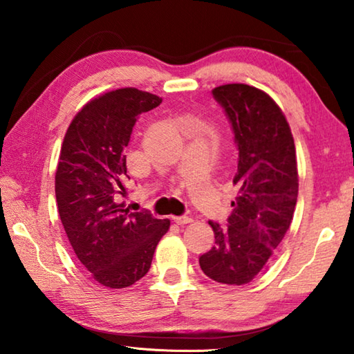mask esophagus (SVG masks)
Here are the masks:
<instances>
[{"label": "esophagus", "instance_id": "obj_1", "mask_svg": "<svg viewBox=\"0 0 354 354\" xmlns=\"http://www.w3.org/2000/svg\"><path fill=\"white\" fill-rule=\"evenodd\" d=\"M173 221H175L176 225H187L192 221L190 217H187V215H179V217H173Z\"/></svg>", "mask_w": 354, "mask_h": 354}]
</instances>
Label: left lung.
<instances>
[{
	"instance_id": "8db88e82",
	"label": "left lung",
	"mask_w": 354,
	"mask_h": 354,
	"mask_svg": "<svg viewBox=\"0 0 354 354\" xmlns=\"http://www.w3.org/2000/svg\"><path fill=\"white\" fill-rule=\"evenodd\" d=\"M212 95L230 120L239 149L227 226L209 221L214 247L200 256L206 277L221 284H248L283 241L298 196L295 143L273 98L247 84H225Z\"/></svg>"
}]
</instances>
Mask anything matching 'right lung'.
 Masks as SVG:
<instances>
[{
	"instance_id": "add662e5",
	"label": "right lung",
	"mask_w": 354,
	"mask_h": 354,
	"mask_svg": "<svg viewBox=\"0 0 354 354\" xmlns=\"http://www.w3.org/2000/svg\"><path fill=\"white\" fill-rule=\"evenodd\" d=\"M162 103L158 95L127 87L93 98L65 133L56 170L59 217L77 259L95 281L123 289L145 277L170 220L131 212L127 154L140 113Z\"/></svg>"
}]
</instances>
